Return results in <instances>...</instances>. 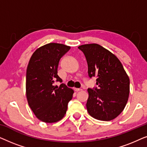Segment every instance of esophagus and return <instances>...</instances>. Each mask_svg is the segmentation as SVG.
Here are the masks:
<instances>
[{
  "mask_svg": "<svg viewBox=\"0 0 147 147\" xmlns=\"http://www.w3.org/2000/svg\"><path fill=\"white\" fill-rule=\"evenodd\" d=\"M74 90H75L76 92H79L81 91L82 89H80V88H74Z\"/></svg>",
  "mask_w": 147,
  "mask_h": 147,
  "instance_id": "34e87169",
  "label": "esophagus"
}]
</instances>
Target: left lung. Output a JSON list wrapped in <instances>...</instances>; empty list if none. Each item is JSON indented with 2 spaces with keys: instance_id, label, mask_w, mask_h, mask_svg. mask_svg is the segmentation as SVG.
I'll list each match as a JSON object with an SVG mask.
<instances>
[{
  "instance_id": "left-lung-1",
  "label": "left lung",
  "mask_w": 147,
  "mask_h": 147,
  "mask_svg": "<svg viewBox=\"0 0 147 147\" xmlns=\"http://www.w3.org/2000/svg\"><path fill=\"white\" fill-rule=\"evenodd\" d=\"M85 55L88 76L96 77L98 88H88L86 108L94 118L110 121L125 108L130 92V80L120 60L96 43L78 47Z\"/></svg>"
}]
</instances>
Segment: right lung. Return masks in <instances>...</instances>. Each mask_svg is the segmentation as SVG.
<instances>
[{"label":"right lung","mask_w":147,"mask_h":147,"mask_svg":"<svg viewBox=\"0 0 147 147\" xmlns=\"http://www.w3.org/2000/svg\"><path fill=\"white\" fill-rule=\"evenodd\" d=\"M69 46L51 43L38 48L29 60L26 74V96L29 106L38 119L46 123L61 120L72 99L74 90L61 84L57 75L59 60Z\"/></svg>","instance_id":"add662e5"}]
</instances>
